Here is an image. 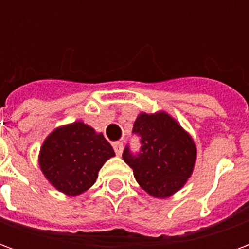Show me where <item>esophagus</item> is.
Segmentation results:
<instances>
[{
    "instance_id": "esophagus-1",
    "label": "esophagus",
    "mask_w": 249,
    "mask_h": 249,
    "mask_svg": "<svg viewBox=\"0 0 249 249\" xmlns=\"http://www.w3.org/2000/svg\"><path fill=\"white\" fill-rule=\"evenodd\" d=\"M123 148H124V146H123V142H121V141H116V142H113V149H114V152H116V155H121V153H123Z\"/></svg>"
}]
</instances>
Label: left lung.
Returning a JSON list of instances; mask_svg holds the SVG:
<instances>
[{"label":"left lung","mask_w":249,"mask_h":249,"mask_svg":"<svg viewBox=\"0 0 249 249\" xmlns=\"http://www.w3.org/2000/svg\"><path fill=\"white\" fill-rule=\"evenodd\" d=\"M133 135L140 137V152L133 153L126 145L123 159L133 169L137 183L155 197L178 192L191 178L196 160L192 137L164 112L141 113Z\"/></svg>","instance_id":"obj_1"}]
</instances>
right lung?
Returning <instances> with one entry per match:
<instances>
[{
  "label": "right lung",
  "instance_id": "right-lung-1",
  "mask_svg": "<svg viewBox=\"0 0 249 249\" xmlns=\"http://www.w3.org/2000/svg\"><path fill=\"white\" fill-rule=\"evenodd\" d=\"M113 156V148L103 133L76 121L46 137L40 152V167L53 187L76 196L96 183L104 162Z\"/></svg>",
  "mask_w": 249,
  "mask_h": 249
}]
</instances>
